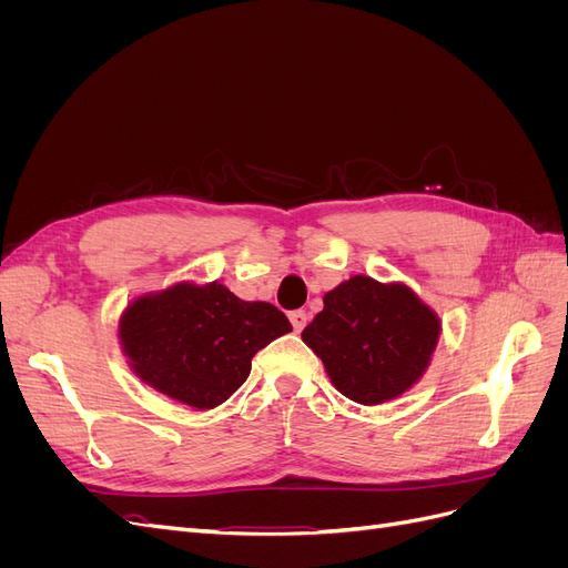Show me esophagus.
I'll return each mask as SVG.
<instances>
[{"label": "esophagus", "mask_w": 568, "mask_h": 568, "mask_svg": "<svg viewBox=\"0 0 568 568\" xmlns=\"http://www.w3.org/2000/svg\"><path fill=\"white\" fill-rule=\"evenodd\" d=\"M291 324H294V332H303V326L307 324V313L305 311H294L288 315Z\"/></svg>", "instance_id": "obj_1"}]
</instances>
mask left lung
<instances>
[{
    "mask_svg": "<svg viewBox=\"0 0 568 568\" xmlns=\"http://www.w3.org/2000/svg\"><path fill=\"white\" fill-rule=\"evenodd\" d=\"M301 336L346 398L379 405L417 384L440 322L409 286L355 274L324 296V311Z\"/></svg>",
    "mask_w": 568,
    "mask_h": 568,
    "instance_id": "8db88e82",
    "label": "left lung"
}]
</instances>
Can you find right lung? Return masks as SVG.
<instances>
[{
    "label": "right lung",
    "mask_w": 568,
    "mask_h": 568,
    "mask_svg": "<svg viewBox=\"0 0 568 568\" xmlns=\"http://www.w3.org/2000/svg\"><path fill=\"white\" fill-rule=\"evenodd\" d=\"M286 332L291 324L272 303L242 301L217 282H182L130 303L118 336L142 382L213 409L248 379L253 355Z\"/></svg>",
    "instance_id": "add662e5"
}]
</instances>
